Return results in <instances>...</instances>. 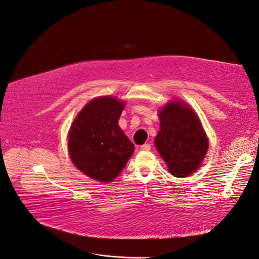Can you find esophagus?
I'll return each instance as SVG.
<instances>
[{
	"mask_svg": "<svg viewBox=\"0 0 259 259\" xmlns=\"http://www.w3.org/2000/svg\"><path fill=\"white\" fill-rule=\"evenodd\" d=\"M141 149L142 151H149L151 149V144H143L141 146Z\"/></svg>",
	"mask_w": 259,
	"mask_h": 259,
	"instance_id": "esophagus-1",
	"label": "esophagus"
}]
</instances>
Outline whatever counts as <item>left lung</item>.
Returning a JSON list of instances; mask_svg holds the SVG:
<instances>
[{"mask_svg":"<svg viewBox=\"0 0 259 259\" xmlns=\"http://www.w3.org/2000/svg\"><path fill=\"white\" fill-rule=\"evenodd\" d=\"M160 130L155 146L175 177H186L196 170L208 149V139L189 105L170 101L158 111Z\"/></svg>","mask_w":259,"mask_h":259,"instance_id":"left-lung-1","label":"left lung"}]
</instances>
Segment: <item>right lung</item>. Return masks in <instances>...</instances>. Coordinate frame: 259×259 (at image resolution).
I'll return each instance as SVG.
<instances>
[{"mask_svg":"<svg viewBox=\"0 0 259 259\" xmlns=\"http://www.w3.org/2000/svg\"><path fill=\"white\" fill-rule=\"evenodd\" d=\"M125 103L112 96L96 97L77 114L68 134L73 164L95 181L113 182L134 152L133 143L120 130Z\"/></svg>","mask_w":259,"mask_h":259,"instance_id":"1","label":"right lung"}]
</instances>
